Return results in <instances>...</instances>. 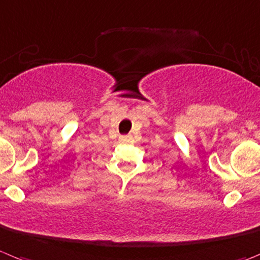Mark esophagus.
Listing matches in <instances>:
<instances>
[{"mask_svg":"<svg viewBox=\"0 0 260 260\" xmlns=\"http://www.w3.org/2000/svg\"><path fill=\"white\" fill-rule=\"evenodd\" d=\"M120 140H121V142H123V143L132 142V140H133V137H132V135H125V137H121V138H120Z\"/></svg>","mask_w":260,"mask_h":260,"instance_id":"esophagus-1","label":"esophagus"}]
</instances>
